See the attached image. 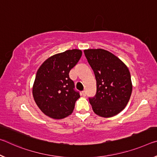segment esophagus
<instances>
[{"mask_svg": "<svg viewBox=\"0 0 157 157\" xmlns=\"http://www.w3.org/2000/svg\"><path fill=\"white\" fill-rule=\"evenodd\" d=\"M82 95H83L84 96H86V91H85V90L83 91L82 93Z\"/></svg>", "mask_w": 157, "mask_h": 157, "instance_id": "34e87169", "label": "esophagus"}]
</instances>
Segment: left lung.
<instances>
[{
	"instance_id": "8db88e82",
	"label": "left lung",
	"mask_w": 157,
	"mask_h": 157,
	"mask_svg": "<svg viewBox=\"0 0 157 157\" xmlns=\"http://www.w3.org/2000/svg\"><path fill=\"white\" fill-rule=\"evenodd\" d=\"M84 53L96 80V94L89 98L93 111L105 118L116 115L125 108L132 92L128 67L105 49H84Z\"/></svg>"
}]
</instances>
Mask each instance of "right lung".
I'll use <instances>...</instances> for the list:
<instances>
[{
  "instance_id": "right-lung-1",
  "label": "right lung",
  "mask_w": 157,
  "mask_h": 157,
  "mask_svg": "<svg viewBox=\"0 0 157 157\" xmlns=\"http://www.w3.org/2000/svg\"><path fill=\"white\" fill-rule=\"evenodd\" d=\"M80 49H69L46 59L37 71L32 93L34 101L45 115L63 119L71 114L80 97L74 90L69 72L80 59Z\"/></svg>"
}]
</instances>
